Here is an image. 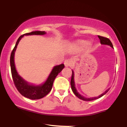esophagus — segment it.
Returning <instances> with one entry per match:
<instances>
[{"label":"esophagus","mask_w":127,"mask_h":127,"mask_svg":"<svg viewBox=\"0 0 127 127\" xmlns=\"http://www.w3.org/2000/svg\"><path fill=\"white\" fill-rule=\"evenodd\" d=\"M73 64V61L71 59H67L65 60L64 62V65L65 67H69L72 66Z\"/></svg>","instance_id":"34e87169"}]
</instances>
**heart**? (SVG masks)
<instances>
[{
	"mask_svg": "<svg viewBox=\"0 0 127 127\" xmlns=\"http://www.w3.org/2000/svg\"><path fill=\"white\" fill-rule=\"evenodd\" d=\"M89 45V44L88 43H85V42H82V43H80L78 45V48L79 49H82L84 48H85L87 47Z\"/></svg>",
	"mask_w": 127,
	"mask_h": 127,
	"instance_id": "heart-1",
	"label": "heart"
}]
</instances>
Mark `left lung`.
Masks as SVG:
<instances>
[{"mask_svg":"<svg viewBox=\"0 0 127 127\" xmlns=\"http://www.w3.org/2000/svg\"><path fill=\"white\" fill-rule=\"evenodd\" d=\"M99 39L100 40V43L103 45H109L110 46H111L112 48H113V45H112L111 41L108 38H106V37H103V36H98ZM70 84H71V88H72V91L73 92L74 94H75V95L77 97H78L79 98L81 99V100H84V101H91V100H96V99L100 98L102 96H103L104 94H106L107 92L109 91V88L107 89V90L105 92L101 94V95H100L98 97H92V98H86V97H84V96L81 95L79 93H78V91L76 90V89L75 88V81H74V72L72 70V78H71V81H70Z\"/></svg>","mask_w":127,"mask_h":127,"instance_id":"obj_1","label":"left lung"}]
</instances>
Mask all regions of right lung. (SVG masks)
<instances>
[{"label":"right lung","instance_id":"obj_1","mask_svg":"<svg viewBox=\"0 0 127 127\" xmlns=\"http://www.w3.org/2000/svg\"><path fill=\"white\" fill-rule=\"evenodd\" d=\"M45 34H46V32H45L35 31L21 35L16 42L15 46L11 52V57H10L11 73H12L13 81H14L15 87L22 95L28 98L32 99V100H37V99L42 98L48 94L51 90L53 82L55 78L58 75V74L63 69L64 67V65L62 64L60 65H55L52 68L50 75H49L48 78L44 84L42 85H34L29 84L18 75L15 68V63H14V55H15V52L19 42L24 35H43Z\"/></svg>","mask_w":127,"mask_h":127}]
</instances>
